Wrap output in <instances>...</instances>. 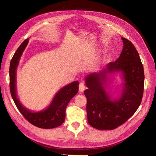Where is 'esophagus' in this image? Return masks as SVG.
Masks as SVG:
<instances>
[{
    "instance_id": "1",
    "label": "esophagus",
    "mask_w": 156,
    "mask_h": 156,
    "mask_svg": "<svg viewBox=\"0 0 156 156\" xmlns=\"http://www.w3.org/2000/svg\"><path fill=\"white\" fill-rule=\"evenodd\" d=\"M79 92L81 93L83 92V91L85 90V85H84V84L83 83H81L79 84Z\"/></svg>"
}]
</instances>
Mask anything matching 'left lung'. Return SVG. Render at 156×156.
<instances>
[{
  "label": "left lung",
  "instance_id": "obj_1",
  "mask_svg": "<svg viewBox=\"0 0 156 156\" xmlns=\"http://www.w3.org/2000/svg\"><path fill=\"white\" fill-rule=\"evenodd\" d=\"M123 49L115 62L107 64L98 73L85 77L88 89L84 92L87 99L88 124L97 129H114L133 116L140 105L144 92V73L139 55L133 44L124 37ZM120 71L125 83L121 98L111 100L105 90L106 74Z\"/></svg>",
  "mask_w": 156,
  "mask_h": 156
}]
</instances>
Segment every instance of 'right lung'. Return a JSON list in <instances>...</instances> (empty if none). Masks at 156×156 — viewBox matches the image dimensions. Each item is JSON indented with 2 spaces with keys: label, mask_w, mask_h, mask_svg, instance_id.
<instances>
[{
  "label": "right lung",
  "mask_w": 156,
  "mask_h": 156,
  "mask_svg": "<svg viewBox=\"0 0 156 156\" xmlns=\"http://www.w3.org/2000/svg\"><path fill=\"white\" fill-rule=\"evenodd\" d=\"M26 39L19 47L11 60L10 66V88L13 100L21 115L30 124L40 128L52 129L62 125L66 117V108L79 90V82L74 81L64 87L56 94L49 106L40 112H32L20 103L16 93V69L21 56L29 43Z\"/></svg>",
  "instance_id": "1"
}]
</instances>
